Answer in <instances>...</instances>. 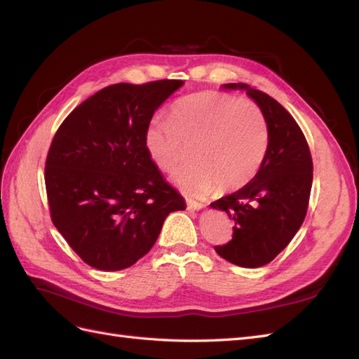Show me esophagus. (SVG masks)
<instances>
[{
	"instance_id": "obj_1",
	"label": "esophagus",
	"mask_w": 359,
	"mask_h": 359,
	"mask_svg": "<svg viewBox=\"0 0 359 359\" xmlns=\"http://www.w3.org/2000/svg\"><path fill=\"white\" fill-rule=\"evenodd\" d=\"M186 202H187V208L191 210V211H199L205 206L203 202H198V201H193V199H186Z\"/></svg>"
}]
</instances>
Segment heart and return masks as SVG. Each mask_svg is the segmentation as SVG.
Here are the masks:
<instances>
[{"label": "heart", "instance_id": "obj_1", "mask_svg": "<svg viewBox=\"0 0 359 359\" xmlns=\"http://www.w3.org/2000/svg\"><path fill=\"white\" fill-rule=\"evenodd\" d=\"M268 144V126L259 107L219 91L180 100L170 118H151L144 135L149 158L166 173L177 169L191 147L194 160L178 170L173 181L198 196L217 186L222 191L247 186L262 168Z\"/></svg>", "mask_w": 359, "mask_h": 359}]
</instances>
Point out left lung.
Masks as SVG:
<instances>
[{
	"instance_id": "left-lung-1",
	"label": "left lung",
	"mask_w": 359,
	"mask_h": 359,
	"mask_svg": "<svg viewBox=\"0 0 359 359\" xmlns=\"http://www.w3.org/2000/svg\"><path fill=\"white\" fill-rule=\"evenodd\" d=\"M223 88L244 90L257 103L268 126L269 144L257 175L211 203L235 222L232 240L214 248L233 265L257 268L283 252L306 219L313 160L302 130L273 97L245 83H226Z\"/></svg>"
}]
</instances>
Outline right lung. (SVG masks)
<instances>
[{
  "label": "right lung",
  "instance_id": "obj_1",
  "mask_svg": "<svg viewBox=\"0 0 359 359\" xmlns=\"http://www.w3.org/2000/svg\"><path fill=\"white\" fill-rule=\"evenodd\" d=\"M182 83L106 86L74 107L52 139L45 168L50 219L95 269L132 266L154 245L166 217L186 210L144 145L149 119Z\"/></svg>",
  "mask_w": 359,
  "mask_h": 359
}]
</instances>
